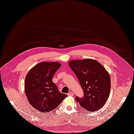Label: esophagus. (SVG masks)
<instances>
[{
	"label": "esophagus",
	"mask_w": 134,
	"mask_h": 134,
	"mask_svg": "<svg viewBox=\"0 0 134 134\" xmlns=\"http://www.w3.org/2000/svg\"><path fill=\"white\" fill-rule=\"evenodd\" d=\"M68 95H69V96H73L74 93L73 92H70L68 94Z\"/></svg>",
	"instance_id": "esophagus-1"
}]
</instances>
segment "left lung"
Segmentation results:
<instances>
[{"label": "left lung", "mask_w": 134, "mask_h": 134, "mask_svg": "<svg viewBox=\"0 0 134 134\" xmlns=\"http://www.w3.org/2000/svg\"><path fill=\"white\" fill-rule=\"evenodd\" d=\"M69 65L75 74L84 92L76 101L87 111L100 110L105 104L111 89L110 74L98 61L92 59L74 60Z\"/></svg>", "instance_id": "8db88e82"}]
</instances>
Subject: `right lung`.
<instances>
[{"label": "right lung", "mask_w": 134, "mask_h": 134, "mask_svg": "<svg viewBox=\"0 0 134 134\" xmlns=\"http://www.w3.org/2000/svg\"><path fill=\"white\" fill-rule=\"evenodd\" d=\"M60 63L43 62L37 64L28 72L24 90L30 104L41 112H48L58 107L68 95L59 92L52 81Z\"/></svg>", "instance_id": "obj_1"}]
</instances>
